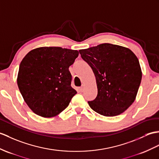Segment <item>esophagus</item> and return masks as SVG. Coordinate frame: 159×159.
Returning a JSON list of instances; mask_svg holds the SVG:
<instances>
[{
    "mask_svg": "<svg viewBox=\"0 0 159 159\" xmlns=\"http://www.w3.org/2000/svg\"><path fill=\"white\" fill-rule=\"evenodd\" d=\"M84 85L82 84V86H81V87L79 88V90H80V92H82L84 91Z\"/></svg>",
    "mask_w": 159,
    "mask_h": 159,
    "instance_id": "1",
    "label": "esophagus"
}]
</instances>
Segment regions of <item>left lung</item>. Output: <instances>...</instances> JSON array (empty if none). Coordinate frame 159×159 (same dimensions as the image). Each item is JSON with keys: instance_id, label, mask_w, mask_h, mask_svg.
I'll return each mask as SVG.
<instances>
[{"instance_id": "8db88e82", "label": "left lung", "mask_w": 159, "mask_h": 159, "mask_svg": "<svg viewBox=\"0 0 159 159\" xmlns=\"http://www.w3.org/2000/svg\"><path fill=\"white\" fill-rule=\"evenodd\" d=\"M79 52L92 68L97 85V96L89 106L106 117L123 113L134 102L141 83L137 57L129 48L109 43Z\"/></svg>"}]
</instances>
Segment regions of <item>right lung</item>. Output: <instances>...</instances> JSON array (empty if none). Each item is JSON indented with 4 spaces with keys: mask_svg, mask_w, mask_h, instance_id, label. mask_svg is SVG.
I'll return each instance as SVG.
<instances>
[{
    "mask_svg": "<svg viewBox=\"0 0 159 159\" xmlns=\"http://www.w3.org/2000/svg\"><path fill=\"white\" fill-rule=\"evenodd\" d=\"M79 52L61 47H40L21 61L17 85L25 102L34 113L52 117L68 107L77 92L71 86L69 67Z\"/></svg>",
    "mask_w": 159,
    "mask_h": 159,
    "instance_id": "obj_1",
    "label": "right lung"
}]
</instances>
